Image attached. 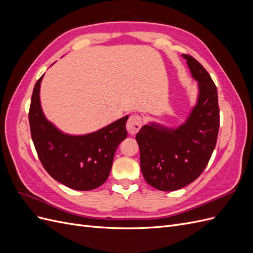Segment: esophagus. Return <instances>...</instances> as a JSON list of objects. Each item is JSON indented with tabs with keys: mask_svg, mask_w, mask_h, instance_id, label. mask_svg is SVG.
I'll return each instance as SVG.
<instances>
[{
	"mask_svg": "<svg viewBox=\"0 0 253 253\" xmlns=\"http://www.w3.org/2000/svg\"><path fill=\"white\" fill-rule=\"evenodd\" d=\"M141 126H142V118L138 116V115H133V116L128 118L126 122V129L131 135H135L139 131Z\"/></svg>",
	"mask_w": 253,
	"mask_h": 253,
	"instance_id": "34e87169",
	"label": "esophagus"
}]
</instances>
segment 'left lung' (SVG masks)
<instances>
[{
    "label": "left lung",
    "instance_id": "1",
    "mask_svg": "<svg viewBox=\"0 0 253 253\" xmlns=\"http://www.w3.org/2000/svg\"><path fill=\"white\" fill-rule=\"evenodd\" d=\"M182 57L198 82L197 102L189 117L176 128L150 124L136 134L143 177L160 191L178 190L194 181L208 165L218 135L215 84L197 60L189 55Z\"/></svg>",
    "mask_w": 253,
    "mask_h": 253
}]
</instances>
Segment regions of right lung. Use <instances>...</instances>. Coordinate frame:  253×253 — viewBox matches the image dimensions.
<instances>
[{
	"label": "right lung",
	"mask_w": 253,
	"mask_h": 253,
	"mask_svg": "<svg viewBox=\"0 0 253 253\" xmlns=\"http://www.w3.org/2000/svg\"><path fill=\"white\" fill-rule=\"evenodd\" d=\"M43 76L34 87L28 114L30 133L42 166L53 179L71 189L89 191L100 187L109 177L117 147L127 136L128 116L94 133L64 134L43 114L40 103Z\"/></svg>",
	"instance_id": "right-lung-1"
}]
</instances>
